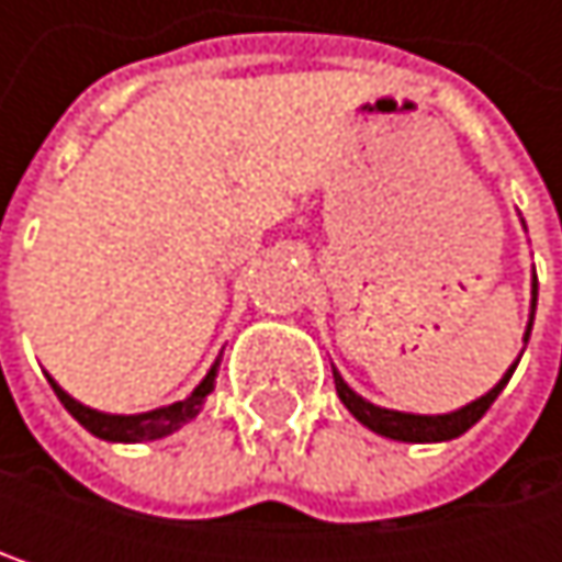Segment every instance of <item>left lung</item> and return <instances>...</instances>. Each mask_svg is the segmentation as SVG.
Masks as SVG:
<instances>
[{
    "mask_svg": "<svg viewBox=\"0 0 562 562\" xmlns=\"http://www.w3.org/2000/svg\"><path fill=\"white\" fill-rule=\"evenodd\" d=\"M520 224H524V221H520ZM524 231H527V227H524ZM533 312H537V273L530 277V315H527V328H524V348H527V341H530ZM524 348H520V355H524ZM520 355L514 358V364L507 368L505 374H502V381H498L492 391L482 393L479 400H472V403H465V406H459V409H449V413H403V409H387V406H378V403L364 400L361 393L355 391V387L341 378V371H338L335 364H331V374H335L338 400H341V403L348 406V413H351L361 426H368L371 432H378V436H384V439H396V442H449V439L469 432V429L488 413V406L498 400V393L505 391V384L510 381V374H514Z\"/></svg>",
    "mask_w": 562,
    "mask_h": 562,
    "instance_id": "left-lung-1",
    "label": "left lung"
}]
</instances>
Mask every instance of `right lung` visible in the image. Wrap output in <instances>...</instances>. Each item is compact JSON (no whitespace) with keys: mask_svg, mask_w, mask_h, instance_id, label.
<instances>
[{"mask_svg":"<svg viewBox=\"0 0 562 562\" xmlns=\"http://www.w3.org/2000/svg\"><path fill=\"white\" fill-rule=\"evenodd\" d=\"M221 355H224V351H221ZM221 355L214 358V364L207 368V374L201 378V384L188 393L184 400H175V403L156 406V409H146V413H103V409H93V406L74 400L70 393L57 384L52 374H45V378H48L52 391L57 393V400L64 403V409H67L90 436L106 439V442H153V439H166L171 432H178L184 423H191V419L201 413L207 393L214 391L217 368H221Z\"/></svg>","mask_w":562,"mask_h":562,"instance_id":"obj_1","label":"right lung"}]
</instances>
